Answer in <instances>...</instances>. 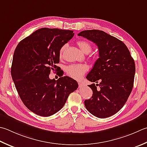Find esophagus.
I'll return each instance as SVG.
<instances>
[{
    "instance_id": "esophagus-1",
    "label": "esophagus",
    "mask_w": 147,
    "mask_h": 147,
    "mask_svg": "<svg viewBox=\"0 0 147 147\" xmlns=\"http://www.w3.org/2000/svg\"><path fill=\"white\" fill-rule=\"evenodd\" d=\"M78 86H79V88H81L83 86V84L81 82H78Z\"/></svg>"
}]
</instances>
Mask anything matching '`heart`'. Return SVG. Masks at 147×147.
<instances>
[{
  "instance_id": "b5f03b06",
  "label": "heart",
  "mask_w": 147,
  "mask_h": 147,
  "mask_svg": "<svg viewBox=\"0 0 147 147\" xmlns=\"http://www.w3.org/2000/svg\"><path fill=\"white\" fill-rule=\"evenodd\" d=\"M77 45L83 53H88L92 50V46L90 43L85 41H79L77 42ZM65 46H64L60 51V54L62 53ZM88 70L87 65L82 64H71L67 68V73L70 77L74 79L79 80L84 75Z\"/></svg>"
}]
</instances>
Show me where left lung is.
Here are the masks:
<instances>
[{
	"label": "left lung",
	"mask_w": 147,
	"mask_h": 147,
	"mask_svg": "<svg viewBox=\"0 0 147 147\" xmlns=\"http://www.w3.org/2000/svg\"><path fill=\"white\" fill-rule=\"evenodd\" d=\"M78 36L92 41L99 49V58L86 77L93 82L88 85L93 94L85 100V107L100 119L111 117L123 107L133 90L134 59L124 43L102 30H83Z\"/></svg>",
	"instance_id": "left-lung-1"
}]
</instances>
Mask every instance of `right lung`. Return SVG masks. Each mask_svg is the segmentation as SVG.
<instances>
[{
	"mask_svg": "<svg viewBox=\"0 0 147 147\" xmlns=\"http://www.w3.org/2000/svg\"><path fill=\"white\" fill-rule=\"evenodd\" d=\"M73 30L42 28L20 41L14 50L11 76L20 99L28 110L50 117L61 110L78 84L60 75L50 80L51 70L58 71L60 50L74 36Z\"/></svg>",
	"mask_w": 147,
	"mask_h": 147,
	"instance_id": "1",
	"label": "right lung"
}]
</instances>
